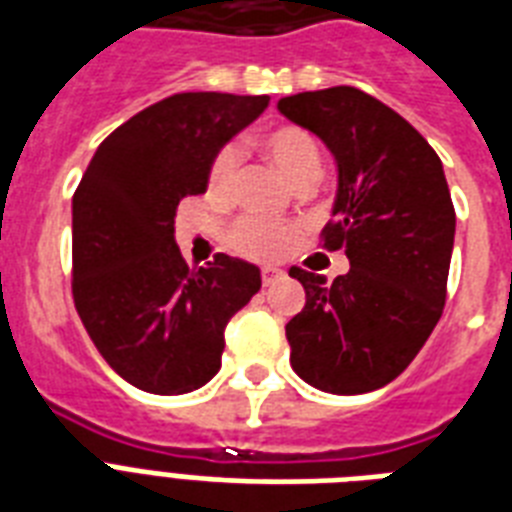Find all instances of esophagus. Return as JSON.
Instances as JSON below:
<instances>
[{"mask_svg": "<svg viewBox=\"0 0 512 512\" xmlns=\"http://www.w3.org/2000/svg\"><path fill=\"white\" fill-rule=\"evenodd\" d=\"M277 280H282V272L280 269H275V267H267V269H261V282H264V285H275Z\"/></svg>", "mask_w": 512, "mask_h": 512, "instance_id": "34e87169", "label": "esophagus"}]
</instances>
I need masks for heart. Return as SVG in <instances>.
<instances>
[{
	"label": "heart",
	"instance_id": "b5f03b06",
	"mask_svg": "<svg viewBox=\"0 0 512 512\" xmlns=\"http://www.w3.org/2000/svg\"><path fill=\"white\" fill-rule=\"evenodd\" d=\"M259 147L277 171L293 187L312 185L322 171L320 142L301 126L282 124L269 129L259 137ZM237 169V153L232 147H222L208 163V192L214 198H227ZM293 232L280 224L261 222V219H243L232 230V245L253 259H275L277 253L288 248Z\"/></svg>",
	"mask_w": 512,
	"mask_h": 512
}]
</instances>
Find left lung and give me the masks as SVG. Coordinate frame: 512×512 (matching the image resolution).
Listing matches in <instances>:
<instances>
[{
	"label": "left lung",
	"mask_w": 512,
	"mask_h": 512,
	"mask_svg": "<svg viewBox=\"0 0 512 512\" xmlns=\"http://www.w3.org/2000/svg\"><path fill=\"white\" fill-rule=\"evenodd\" d=\"M277 110L333 153L338 192L322 240L351 264L333 282L290 269L306 290L285 325L290 365L327 394H367L407 370L444 312L455 245L447 177L423 134L362 89L290 94Z\"/></svg>",
	"instance_id": "8db88e82"
}]
</instances>
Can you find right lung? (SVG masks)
<instances>
[{
  "label": "right lung",
  "mask_w": 512,
  "mask_h": 512,
  "mask_svg": "<svg viewBox=\"0 0 512 512\" xmlns=\"http://www.w3.org/2000/svg\"><path fill=\"white\" fill-rule=\"evenodd\" d=\"M267 105V94H171L105 137L73 192V304L102 359L147 394L206 386L224 327L259 293V267L227 253L187 267L174 216Z\"/></svg>",
  "instance_id": "right-lung-1"
}]
</instances>
